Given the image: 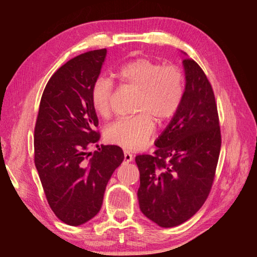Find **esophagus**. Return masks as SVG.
<instances>
[{"instance_id": "34e87169", "label": "esophagus", "mask_w": 257, "mask_h": 257, "mask_svg": "<svg viewBox=\"0 0 257 257\" xmlns=\"http://www.w3.org/2000/svg\"><path fill=\"white\" fill-rule=\"evenodd\" d=\"M124 162L125 163H129V162H132L133 160H134V157H133V154L130 151H128V150H124Z\"/></svg>"}]
</instances>
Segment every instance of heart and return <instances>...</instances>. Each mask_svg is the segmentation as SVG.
<instances>
[{
  "label": "heart",
  "instance_id": "b5f03b06",
  "mask_svg": "<svg viewBox=\"0 0 257 257\" xmlns=\"http://www.w3.org/2000/svg\"><path fill=\"white\" fill-rule=\"evenodd\" d=\"M116 77L122 85L138 90L133 117L116 120L105 130L107 140L125 149L145 147L154 133V119L163 123L181 107L184 96V77L177 65H163L154 59L140 57L123 64ZM112 83L98 77L90 89V101L99 116L111 113Z\"/></svg>",
  "mask_w": 257,
  "mask_h": 257
}]
</instances>
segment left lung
<instances>
[{
  "label": "left lung",
  "mask_w": 257,
  "mask_h": 257,
  "mask_svg": "<svg viewBox=\"0 0 257 257\" xmlns=\"http://www.w3.org/2000/svg\"><path fill=\"white\" fill-rule=\"evenodd\" d=\"M184 96L178 112L156 140L154 155L136 157L141 212L161 227L192 217L209 196L221 150L214 92L193 59L183 61Z\"/></svg>",
  "instance_id": "8db88e82"
}]
</instances>
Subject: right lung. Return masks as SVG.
Returning a JSON list of instances; mask_svg holds the SVG:
<instances>
[{
    "label": "right lung",
    "instance_id": "right-lung-1",
    "mask_svg": "<svg viewBox=\"0 0 257 257\" xmlns=\"http://www.w3.org/2000/svg\"><path fill=\"white\" fill-rule=\"evenodd\" d=\"M107 50L90 51L59 67L43 91L34 132V162L51 209L62 222L78 226L99 212L113 171L123 161L118 146L88 148L100 138L90 89Z\"/></svg>",
    "mask_w": 257,
    "mask_h": 257
}]
</instances>
